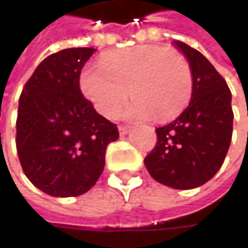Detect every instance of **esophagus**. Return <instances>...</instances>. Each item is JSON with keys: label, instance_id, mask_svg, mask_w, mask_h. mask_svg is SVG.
<instances>
[{"label": "esophagus", "instance_id": "esophagus-1", "mask_svg": "<svg viewBox=\"0 0 248 248\" xmlns=\"http://www.w3.org/2000/svg\"><path fill=\"white\" fill-rule=\"evenodd\" d=\"M118 127H119V133L121 135H126L129 132V129H130V126H127V124H119Z\"/></svg>", "mask_w": 248, "mask_h": 248}]
</instances>
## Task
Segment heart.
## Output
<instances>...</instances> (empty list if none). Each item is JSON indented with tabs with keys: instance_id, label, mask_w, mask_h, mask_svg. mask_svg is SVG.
<instances>
[{
	"instance_id": "obj_1",
	"label": "heart",
	"mask_w": 248,
	"mask_h": 248,
	"mask_svg": "<svg viewBox=\"0 0 248 248\" xmlns=\"http://www.w3.org/2000/svg\"><path fill=\"white\" fill-rule=\"evenodd\" d=\"M80 86L105 118H116L130 93L135 100L126 110L129 118L168 121L189 103L194 77L179 51L135 46L105 54L100 67L81 73Z\"/></svg>"
}]
</instances>
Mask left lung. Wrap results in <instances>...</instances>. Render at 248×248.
Masks as SVG:
<instances>
[{"label": "left lung", "mask_w": 248, "mask_h": 248, "mask_svg": "<svg viewBox=\"0 0 248 248\" xmlns=\"http://www.w3.org/2000/svg\"><path fill=\"white\" fill-rule=\"evenodd\" d=\"M188 59L194 86L188 108L156 127V145L146 155L151 176L175 189L197 188L221 168L232 136L231 92L224 77L195 48L173 43Z\"/></svg>", "instance_id": "left-lung-1"}]
</instances>
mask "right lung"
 Wrapping results in <instances>:
<instances>
[{
    "label": "right lung",
    "instance_id": "obj_1",
    "mask_svg": "<svg viewBox=\"0 0 248 248\" xmlns=\"http://www.w3.org/2000/svg\"><path fill=\"white\" fill-rule=\"evenodd\" d=\"M93 48H66L46 57L23 87L16 145L25 176L51 197L87 192L105 168L106 148L119 138L80 90Z\"/></svg>",
    "mask_w": 248,
    "mask_h": 248
}]
</instances>
